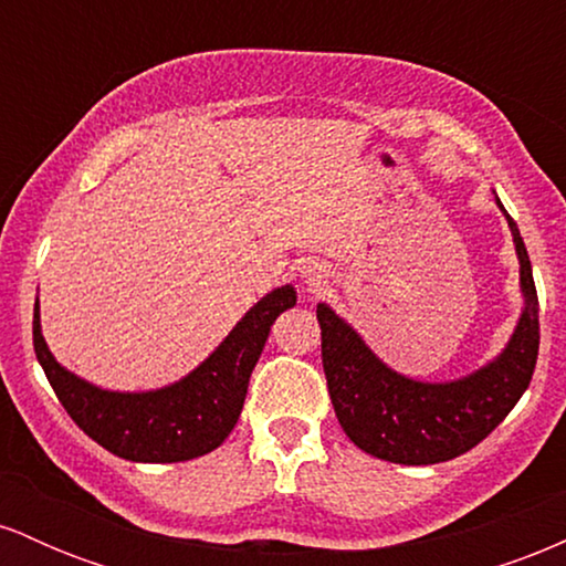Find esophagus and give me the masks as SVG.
<instances>
[{
	"mask_svg": "<svg viewBox=\"0 0 566 566\" xmlns=\"http://www.w3.org/2000/svg\"><path fill=\"white\" fill-rule=\"evenodd\" d=\"M301 276H303V284L308 290H319L327 284V269H324L322 263H314V261L305 263L301 269Z\"/></svg>",
	"mask_w": 566,
	"mask_h": 566,
	"instance_id": "1",
	"label": "esophagus"
}]
</instances>
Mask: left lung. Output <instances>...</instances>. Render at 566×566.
Masks as SVG:
<instances>
[{
  "label": "left lung",
  "instance_id": "left-lung-1",
  "mask_svg": "<svg viewBox=\"0 0 566 566\" xmlns=\"http://www.w3.org/2000/svg\"><path fill=\"white\" fill-rule=\"evenodd\" d=\"M509 220L524 305L497 356L454 380H418L396 373L329 303L316 305L329 399L346 437L373 458L433 465L469 452L503 423L535 373L541 322L532 263L518 226Z\"/></svg>",
  "mask_w": 566,
  "mask_h": 566
}]
</instances>
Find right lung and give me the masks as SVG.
<instances>
[{"instance_id": "right-lung-1", "label": "right lung", "mask_w": 566, "mask_h": 566, "mask_svg": "<svg viewBox=\"0 0 566 566\" xmlns=\"http://www.w3.org/2000/svg\"><path fill=\"white\" fill-rule=\"evenodd\" d=\"M295 303L292 284L274 287L205 361L180 380L151 391H112L63 367L42 335L39 297L34 350L63 409L90 439L133 463H184L212 452L233 431L271 324Z\"/></svg>"}]
</instances>
